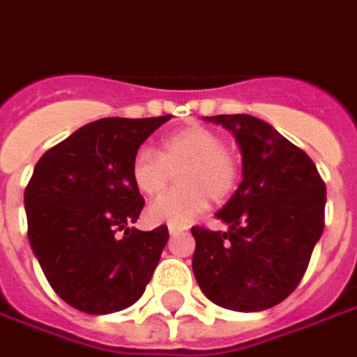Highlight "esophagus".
<instances>
[{"label": "esophagus", "instance_id": "esophagus-1", "mask_svg": "<svg viewBox=\"0 0 357 357\" xmlns=\"http://www.w3.org/2000/svg\"><path fill=\"white\" fill-rule=\"evenodd\" d=\"M178 233H181V229H176V227H169V235H171V237H176Z\"/></svg>", "mask_w": 357, "mask_h": 357}]
</instances>
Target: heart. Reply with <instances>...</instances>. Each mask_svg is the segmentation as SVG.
Returning <instances> with one entry per match:
<instances>
[{"label": "heart", "instance_id": "b5f03b06", "mask_svg": "<svg viewBox=\"0 0 357 357\" xmlns=\"http://www.w3.org/2000/svg\"><path fill=\"white\" fill-rule=\"evenodd\" d=\"M178 173V188L163 194L147 208L151 223L184 227L196 220L208 200L223 202L241 178L239 155L223 144L215 130L188 126L165 137L157 155L137 151L130 165L132 183L144 196H157Z\"/></svg>", "mask_w": 357, "mask_h": 357}]
</instances>
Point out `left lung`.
Returning a JSON list of instances; mask_svg holds the SVG:
<instances>
[{
    "instance_id": "8db88e82",
    "label": "left lung",
    "mask_w": 357,
    "mask_h": 357,
    "mask_svg": "<svg viewBox=\"0 0 357 357\" xmlns=\"http://www.w3.org/2000/svg\"><path fill=\"white\" fill-rule=\"evenodd\" d=\"M204 120L227 128L243 181L215 215L227 231L192 227V270L204 296L231 311H264L286 299L324 229L326 186L311 157L250 114Z\"/></svg>"
}]
</instances>
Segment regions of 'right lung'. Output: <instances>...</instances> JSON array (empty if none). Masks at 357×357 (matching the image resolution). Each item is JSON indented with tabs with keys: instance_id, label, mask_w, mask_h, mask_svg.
<instances>
[{
	"instance_id": "obj_1",
	"label": "right lung",
	"mask_w": 357,
	"mask_h": 357,
	"mask_svg": "<svg viewBox=\"0 0 357 357\" xmlns=\"http://www.w3.org/2000/svg\"><path fill=\"white\" fill-rule=\"evenodd\" d=\"M169 118H100L34 167L24 188L31 249L52 289L77 311H122L153 276L169 229H130L146 204L130 165Z\"/></svg>"
}]
</instances>
